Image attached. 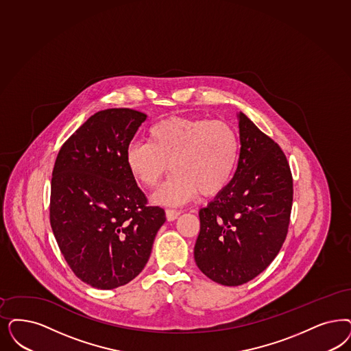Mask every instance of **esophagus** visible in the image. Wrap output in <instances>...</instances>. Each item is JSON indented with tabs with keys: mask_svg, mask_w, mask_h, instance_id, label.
Here are the masks:
<instances>
[{
	"mask_svg": "<svg viewBox=\"0 0 351 351\" xmlns=\"http://www.w3.org/2000/svg\"><path fill=\"white\" fill-rule=\"evenodd\" d=\"M180 214H182L180 210H175V208H167L166 210V217H167V220H169V221L175 220Z\"/></svg>",
	"mask_w": 351,
	"mask_h": 351,
	"instance_id": "esophagus-1",
	"label": "esophagus"
}]
</instances>
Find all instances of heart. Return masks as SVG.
<instances>
[{
  "instance_id": "obj_1",
  "label": "heart",
  "mask_w": 351,
  "mask_h": 351,
  "mask_svg": "<svg viewBox=\"0 0 351 351\" xmlns=\"http://www.w3.org/2000/svg\"><path fill=\"white\" fill-rule=\"evenodd\" d=\"M240 138L224 121L171 117L153 124L144 143H131L124 160L133 180L154 189L167 169L169 180L154 194L159 205H180L197 193L223 192L237 167Z\"/></svg>"
}]
</instances>
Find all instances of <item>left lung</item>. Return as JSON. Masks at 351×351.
I'll use <instances>...</instances> for the list:
<instances>
[{"instance_id": "left-lung-1", "label": "left lung", "mask_w": 351, "mask_h": 351, "mask_svg": "<svg viewBox=\"0 0 351 351\" xmlns=\"http://www.w3.org/2000/svg\"><path fill=\"white\" fill-rule=\"evenodd\" d=\"M240 158L227 188L199 210L194 246L198 268L227 287L256 278L287 239L293 178L281 147L245 114H239Z\"/></svg>"}]
</instances>
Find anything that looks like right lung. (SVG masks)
<instances>
[{"instance_id":"obj_1","label":"right lung","mask_w":351,"mask_h":351,"mask_svg":"<svg viewBox=\"0 0 351 351\" xmlns=\"http://www.w3.org/2000/svg\"><path fill=\"white\" fill-rule=\"evenodd\" d=\"M132 109L98 111L57 156L50 226L73 274L97 289L128 284L145 267L166 221L128 172L124 154L145 121Z\"/></svg>"}]
</instances>
